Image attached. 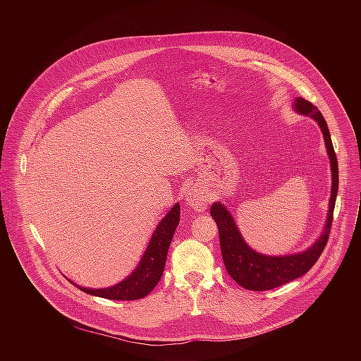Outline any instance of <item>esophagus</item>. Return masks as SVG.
Listing matches in <instances>:
<instances>
[{
  "label": "esophagus",
  "instance_id": "1",
  "mask_svg": "<svg viewBox=\"0 0 361 361\" xmlns=\"http://www.w3.org/2000/svg\"><path fill=\"white\" fill-rule=\"evenodd\" d=\"M186 204L199 212H203L208 206V197L204 190H202L199 186H193L192 189H189V192L186 193Z\"/></svg>",
  "mask_w": 361,
  "mask_h": 361
}]
</instances>
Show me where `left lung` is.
Listing matches in <instances>:
<instances>
[{"label":"left lung","mask_w":361,"mask_h":361,"mask_svg":"<svg viewBox=\"0 0 361 361\" xmlns=\"http://www.w3.org/2000/svg\"><path fill=\"white\" fill-rule=\"evenodd\" d=\"M292 108L300 115L312 118L322 132L332 172V188L328 215L322 233L309 249L296 255L267 256L253 250L245 242L228 208L219 202L214 203L211 206V216L218 225L219 245L225 268L228 274L232 276V279L247 290H269L303 276L317 262L322 250L325 249L332 225L334 208L339 185V173L336 154L334 152L328 125L319 109L302 97H298L295 100Z\"/></svg>","instance_id":"obj_1"}]
</instances>
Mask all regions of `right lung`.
Here are the masks:
<instances>
[{"label": "right lung", "mask_w": 361, "mask_h": 361, "mask_svg": "<svg viewBox=\"0 0 361 361\" xmlns=\"http://www.w3.org/2000/svg\"><path fill=\"white\" fill-rule=\"evenodd\" d=\"M179 218L180 206L179 203H176L159 221L150 239V243L143 257L140 258L137 267L128 278H125L119 283L109 288L90 289L79 286L72 281L71 282L85 293L109 300H137L147 296L162 276L168 249L173 238L175 229L179 224Z\"/></svg>", "instance_id": "right-lung-1"}]
</instances>
